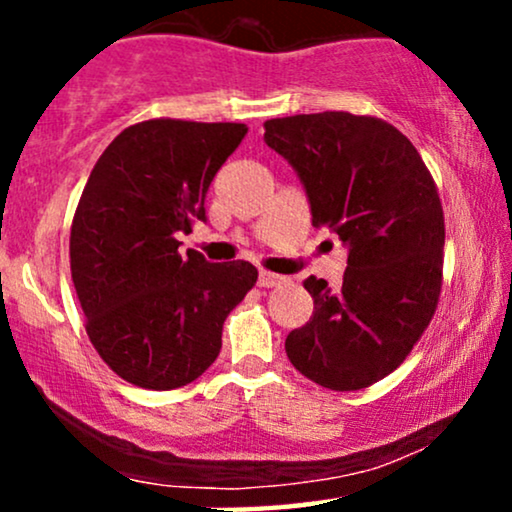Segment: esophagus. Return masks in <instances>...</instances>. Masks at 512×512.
<instances>
[{"mask_svg":"<svg viewBox=\"0 0 512 512\" xmlns=\"http://www.w3.org/2000/svg\"><path fill=\"white\" fill-rule=\"evenodd\" d=\"M284 281H286V276H279V274H274V272H267V269H262L260 279H257V284H260L262 289H272V286L284 284Z\"/></svg>","mask_w":512,"mask_h":512,"instance_id":"1","label":"esophagus"}]
</instances>
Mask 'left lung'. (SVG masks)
<instances>
[{
    "mask_svg": "<svg viewBox=\"0 0 512 512\" xmlns=\"http://www.w3.org/2000/svg\"><path fill=\"white\" fill-rule=\"evenodd\" d=\"M264 142L296 168L315 228L349 248L339 289L308 276L310 322L286 356L327 390L368 387L404 363L436 315L445 219L414 144L390 122L327 110L264 122Z\"/></svg>",
    "mask_w": 512,
    "mask_h": 512,
    "instance_id": "obj_1",
    "label": "left lung"
}]
</instances>
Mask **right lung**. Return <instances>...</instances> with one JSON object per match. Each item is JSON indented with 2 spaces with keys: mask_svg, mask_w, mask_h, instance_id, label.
Segmentation results:
<instances>
[{
  "mask_svg": "<svg viewBox=\"0 0 512 512\" xmlns=\"http://www.w3.org/2000/svg\"><path fill=\"white\" fill-rule=\"evenodd\" d=\"M248 127L156 117L122 129L93 166L74 211L69 264L86 334L113 373L175 390L221 351L228 313L255 286L245 260L180 255L204 199Z\"/></svg>",
  "mask_w": 512,
  "mask_h": 512,
  "instance_id": "obj_1",
  "label": "right lung"
}]
</instances>
